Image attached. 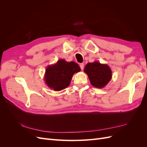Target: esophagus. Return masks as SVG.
Here are the masks:
<instances>
[{
    "mask_svg": "<svg viewBox=\"0 0 147 147\" xmlns=\"http://www.w3.org/2000/svg\"><path fill=\"white\" fill-rule=\"evenodd\" d=\"M80 67L82 70H83V69H84V64H83V63L80 64Z\"/></svg>",
    "mask_w": 147,
    "mask_h": 147,
    "instance_id": "esophagus-1",
    "label": "esophagus"
}]
</instances>
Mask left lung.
<instances>
[{"mask_svg": "<svg viewBox=\"0 0 147 147\" xmlns=\"http://www.w3.org/2000/svg\"><path fill=\"white\" fill-rule=\"evenodd\" d=\"M84 72L88 75L91 84L97 88H104L112 78L110 67L98 61L88 63L84 67Z\"/></svg>", "mask_w": 147, "mask_h": 147, "instance_id": "left-lung-1", "label": "left lung"}]
</instances>
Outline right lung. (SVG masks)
<instances>
[{
  "instance_id": "1",
  "label": "right lung",
  "mask_w": 147,
  "mask_h": 147,
  "mask_svg": "<svg viewBox=\"0 0 147 147\" xmlns=\"http://www.w3.org/2000/svg\"><path fill=\"white\" fill-rule=\"evenodd\" d=\"M80 70V66L75 62L59 59L55 64L47 67L44 80L49 88L59 91L68 87L74 74Z\"/></svg>"
}]
</instances>
